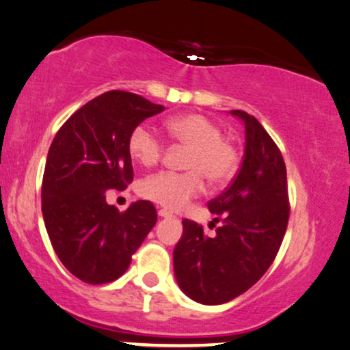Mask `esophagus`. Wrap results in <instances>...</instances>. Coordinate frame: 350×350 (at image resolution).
Returning a JSON list of instances; mask_svg holds the SVG:
<instances>
[{"instance_id": "esophagus-1", "label": "esophagus", "mask_w": 350, "mask_h": 350, "mask_svg": "<svg viewBox=\"0 0 350 350\" xmlns=\"http://www.w3.org/2000/svg\"><path fill=\"white\" fill-rule=\"evenodd\" d=\"M159 215L160 217H173V213L168 209H159Z\"/></svg>"}]
</instances>
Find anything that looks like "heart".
I'll return each mask as SVG.
<instances>
[{"instance_id":"heart-1","label":"heart","mask_w":350,"mask_h":350,"mask_svg":"<svg viewBox=\"0 0 350 350\" xmlns=\"http://www.w3.org/2000/svg\"><path fill=\"white\" fill-rule=\"evenodd\" d=\"M171 139L187 147L184 173L161 171L147 176L139 184L144 198L168 209H182L204 189V179L211 185H222L234 176L238 152L217 124L201 114H184L166 122ZM128 152L137 163L152 166L163 155V142L149 125L133 128L128 137Z\"/></svg>"}]
</instances>
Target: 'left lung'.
Masks as SVG:
<instances>
[{
	"label": "left lung",
	"instance_id": "obj_1",
	"mask_svg": "<svg viewBox=\"0 0 350 350\" xmlns=\"http://www.w3.org/2000/svg\"><path fill=\"white\" fill-rule=\"evenodd\" d=\"M230 112L243 120L245 147L238 174L208 203L222 225L208 236L184 219L173 254L177 284L201 304L231 301L252 287L274 262L288 224L287 170L279 147L254 116Z\"/></svg>",
	"mask_w": 350,
	"mask_h": 350
}]
</instances>
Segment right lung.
<instances>
[{"label":"right lung","mask_w":350,"mask_h":350,"mask_svg":"<svg viewBox=\"0 0 350 350\" xmlns=\"http://www.w3.org/2000/svg\"><path fill=\"white\" fill-rule=\"evenodd\" d=\"M165 107L130 92L93 98L53 137L42 177V217L52 247L71 274L87 284L119 279L157 224L150 201L124 213L106 203L109 189L133 180L128 137Z\"/></svg>","instance_id":"right-lung-1"}]
</instances>
